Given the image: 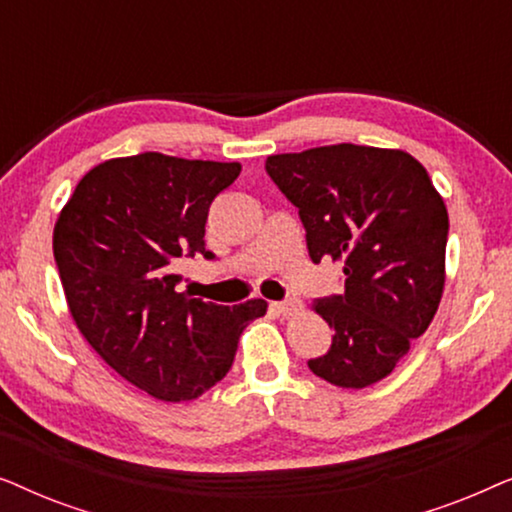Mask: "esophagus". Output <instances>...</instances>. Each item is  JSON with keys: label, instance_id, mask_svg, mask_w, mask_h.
Segmentation results:
<instances>
[{"label": "esophagus", "instance_id": "1", "mask_svg": "<svg viewBox=\"0 0 512 512\" xmlns=\"http://www.w3.org/2000/svg\"><path fill=\"white\" fill-rule=\"evenodd\" d=\"M272 307H275L277 314H282V317H293V314L303 310V303H300L298 298H286L282 303H272Z\"/></svg>", "mask_w": 512, "mask_h": 512}]
</instances>
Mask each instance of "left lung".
<instances>
[{"mask_svg":"<svg viewBox=\"0 0 512 512\" xmlns=\"http://www.w3.org/2000/svg\"><path fill=\"white\" fill-rule=\"evenodd\" d=\"M265 170L298 207L310 258L342 263L345 291L314 300L333 345L307 366L342 389L387 377L443 298L447 207L429 172L401 149L317 146L268 156Z\"/></svg>","mask_w":512,"mask_h":512,"instance_id":"left-lung-1","label":"left lung"}]
</instances>
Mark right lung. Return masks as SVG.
Returning <instances> with one entry per match:
<instances>
[{"mask_svg": "<svg viewBox=\"0 0 512 512\" xmlns=\"http://www.w3.org/2000/svg\"><path fill=\"white\" fill-rule=\"evenodd\" d=\"M240 163L146 151L95 165L53 228L67 307L88 345L123 380L158 398L191 401L233 366L263 298L226 307L179 293V258L202 254L209 205Z\"/></svg>", "mask_w": 512, "mask_h": 512, "instance_id": "right-lung-1", "label": "right lung"}]
</instances>
